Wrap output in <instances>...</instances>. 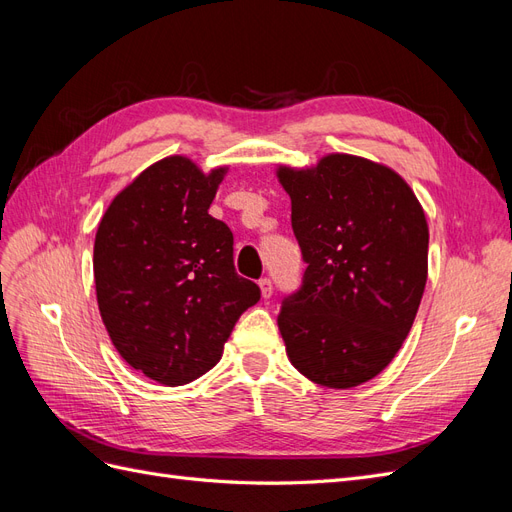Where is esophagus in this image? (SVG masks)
<instances>
[{"instance_id": "1", "label": "esophagus", "mask_w": 512, "mask_h": 512, "mask_svg": "<svg viewBox=\"0 0 512 512\" xmlns=\"http://www.w3.org/2000/svg\"><path fill=\"white\" fill-rule=\"evenodd\" d=\"M258 286H260V292H262V299H269L273 294V282L269 280V277H262Z\"/></svg>"}]
</instances>
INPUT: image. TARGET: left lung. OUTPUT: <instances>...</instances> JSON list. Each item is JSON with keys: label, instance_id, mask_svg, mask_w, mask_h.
Wrapping results in <instances>:
<instances>
[{"label": "left lung", "instance_id": "left-lung-1", "mask_svg": "<svg viewBox=\"0 0 512 512\" xmlns=\"http://www.w3.org/2000/svg\"><path fill=\"white\" fill-rule=\"evenodd\" d=\"M307 269L277 327L290 363L329 389L359 386L393 361L427 282L429 228L393 168L329 153L277 168Z\"/></svg>", "mask_w": 512, "mask_h": 512}]
</instances>
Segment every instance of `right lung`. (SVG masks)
I'll use <instances>...</instances> for the list:
<instances>
[{
  "instance_id": "obj_1",
  "label": "right lung",
  "mask_w": 512,
  "mask_h": 512,
  "mask_svg": "<svg viewBox=\"0 0 512 512\" xmlns=\"http://www.w3.org/2000/svg\"><path fill=\"white\" fill-rule=\"evenodd\" d=\"M226 166L170 156L145 168L102 215L94 277L104 327L128 365L166 386L222 359L235 322L260 299L237 275L230 228L209 215Z\"/></svg>"
}]
</instances>
